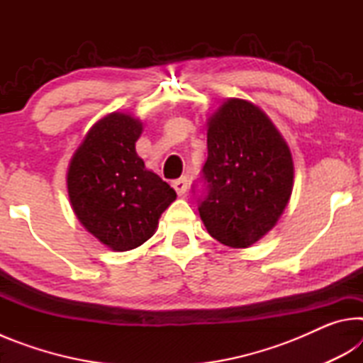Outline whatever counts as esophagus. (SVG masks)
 I'll return each instance as SVG.
<instances>
[{"instance_id":"34e87169","label":"esophagus","mask_w":363,"mask_h":363,"mask_svg":"<svg viewBox=\"0 0 363 363\" xmlns=\"http://www.w3.org/2000/svg\"><path fill=\"white\" fill-rule=\"evenodd\" d=\"M173 187L177 195H184L187 190V177H179V179L173 181Z\"/></svg>"}]
</instances>
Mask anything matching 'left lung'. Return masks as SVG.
<instances>
[{"mask_svg":"<svg viewBox=\"0 0 363 363\" xmlns=\"http://www.w3.org/2000/svg\"><path fill=\"white\" fill-rule=\"evenodd\" d=\"M206 136L200 218L218 242L247 248L272 229L290 200V149L264 112L242 99L220 106Z\"/></svg>","mask_w":363,"mask_h":363,"instance_id":"8db88e82","label":"left lung"}]
</instances>
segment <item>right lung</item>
<instances>
[{
  "mask_svg": "<svg viewBox=\"0 0 363 363\" xmlns=\"http://www.w3.org/2000/svg\"><path fill=\"white\" fill-rule=\"evenodd\" d=\"M140 133L143 123L131 115H107L86 134L67 173L79 223L115 251L149 240L162 213L176 200L174 189L138 157Z\"/></svg>",
  "mask_w": 363,
  "mask_h": 363,
  "instance_id": "right-lung-1",
  "label": "right lung"
}]
</instances>
